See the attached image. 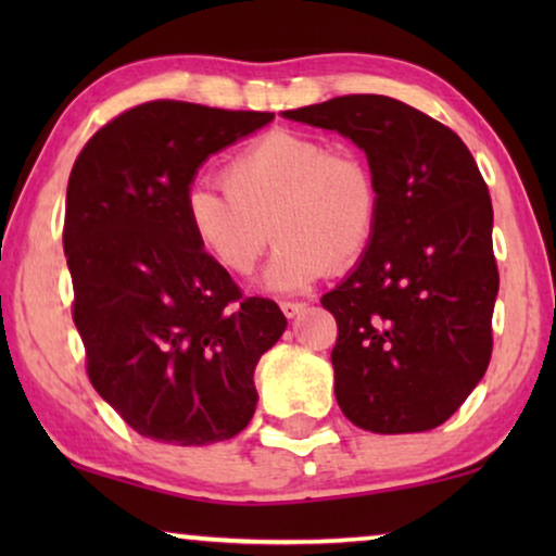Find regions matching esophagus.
Instances as JSON below:
<instances>
[{
    "instance_id": "obj_1",
    "label": "esophagus",
    "mask_w": 556,
    "mask_h": 556,
    "mask_svg": "<svg viewBox=\"0 0 556 556\" xmlns=\"http://www.w3.org/2000/svg\"><path fill=\"white\" fill-rule=\"evenodd\" d=\"M280 311H283L286 318H295L301 311H306V301H283L280 303Z\"/></svg>"
}]
</instances>
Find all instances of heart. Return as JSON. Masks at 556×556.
<instances>
[{"label": "heart", "mask_w": 556, "mask_h": 556, "mask_svg": "<svg viewBox=\"0 0 556 556\" xmlns=\"http://www.w3.org/2000/svg\"><path fill=\"white\" fill-rule=\"evenodd\" d=\"M189 230L232 276H248L270 232V291H301L329 268L369 253L382 219L377 172L356 151H333L311 134L276 128L250 141L225 169V189L200 181L187 192Z\"/></svg>", "instance_id": "b5f03b06"}]
</instances>
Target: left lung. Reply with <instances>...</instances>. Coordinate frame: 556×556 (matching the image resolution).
Masks as SVG:
<instances>
[{"label":"left lung","instance_id":"left-lung-1","mask_svg":"<svg viewBox=\"0 0 556 556\" xmlns=\"http://www.w3.org/2000/svg\"><path fill=\"white\" fill-rule=\"evenodd\" d=\"M283 118L352 139L382 189L369 253L321 299L339 326L341 413L379 435L438 428L493 349V207L476 159L451 128L387 96H339Z\"/></svg>","mask_w":556,"mask_h":556}]
</instances>
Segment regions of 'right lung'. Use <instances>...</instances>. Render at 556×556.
Masks as SVG:
<instances>
[{
  "label": "right lung",
  "instance_id": "right-lung-1",
  "mask_svg": "<svg viewBox=\"0 0 556 556\" xmlns=\"http://www.w3.org/2000/svg\"><path fill=\"white\" fill-rule=\"evenodd\" d=\"M270 121L149 101L98 128L75 159L63 227L73 321L90 384L143 438L219 443L255 413V364L288 321L200 248L187 192L204 159Z\"/></svg>",
  "mask_w": 556,
  "mask_h": 556
}]
</instances>
